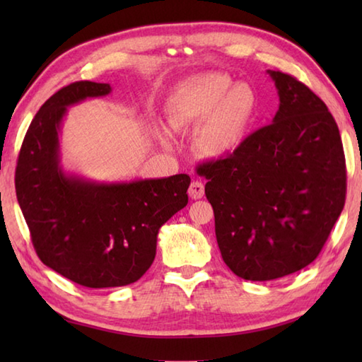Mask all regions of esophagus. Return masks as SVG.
<instances>
[{
	"instance_id": "obj_1",
	"label": "esophagus",
	"mask_w": 362,
	"mask_h": 362,
	"mask_svg": "<svg viewBox=\"0 0 362 362\" xmlns=\"http://www.w3.org/2000/svg\"><path fill=\"white\" fill-rule=\"evenodd\" d=\"M188 194H189L191 199H201V197H204V194H205L204 183L199 182V180L191 182V185L188 188Z\"/></svg>"
}]
</instances>
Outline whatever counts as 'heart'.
<instances>
[{"label": "heart", "instance_id": "1", "mask_svg": "<svg viewBox=\"0 0 362 362\" xmlns=\"http://www.w3.org/2000/svg\"><path fill=\"white\" fill-rule=\"evenodd\" d=\"M257 110V93L219 73L197 76L179 90L169 122L174 129L199 126L196 146L202 156L222 158L238 149Z\"/></svg>", "mask_w": 362, "mask_h": 362}]
</instances>
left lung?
Listing matches in <instances>:
<instances>
[{
	"instance_id": "8db88e82",
	"label": "left lung",
	"mask_w": 362,
	"mask_h": 362,
	"mask_svg": "<svg viewBox=\"0 0 362 362\" xmlns=\"http://www.w3.org/2000/svg\"><path fill=\"white\" fill-rule=\"evenodd\" d=\"M280 107L228 156L197 166L222 259L244 280L294 274L317 258L344 209V148L333 115L303 82L267 71Z\"/></svg>"
}]
</instances>
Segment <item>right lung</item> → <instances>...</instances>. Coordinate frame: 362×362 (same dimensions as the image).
<instances>
[{
    "label": "right lung",
    "instance_id": "1",
    "mask_svg": "<svg viewBox=\"0 0 362 362\" xmlns=\"http://www.w3.org/2000/svg\"><path fill=\"white\" fill-rule=\"evenodd\" d=\"M109 83L74 82L37 112L15 169V191L42 263L86 288L140 280L156 258L160 227L188 204L189 175L96 183L59 165V130L66 107L105 96Z\"/></svg>",
    "mask_w": 362,
    "mask_h": 362
}]
</instances>
